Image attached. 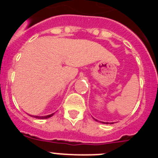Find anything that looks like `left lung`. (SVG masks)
<instances>
[{
  "label": "left lung",
  "mask_w": 158,
  "mask_h": 158,
  "mask_svg": "<svg viewBox=\"0 0 158 158\" xmlns=\"http://www.w3.org/2000/svg\"><path fill=\"white\" fill-rule=\"evenodd\" d=\"M94 119L96 121V122H100V121H98V120H97V119H96V118H94ZM102 123H104V122H102ZM106 124H108V123H106Z\"/></svg>",
  "instance_id": "1"
}]
</instances>
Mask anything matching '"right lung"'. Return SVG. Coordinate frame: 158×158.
Here are the masks:
<instances>
[{
    "instance_id": "right-lung-1",
    "label": "right lung",
    "mask_w": 158,
    "mask_h": 158,
    "mask_svg": "<svg viewBox=\"0 0 158 158\" xmlns=\"http://www.w3.org/2000/svg\"><path fill=\"white\" fill-rule=\"evenodd\" d=\"M54 113H52V114H51V115H45V116H36V115H30V116L34 117V118H40V119H44V118H50V117L53 116V115H54Z\"/></svg>"
}]
</instances>
